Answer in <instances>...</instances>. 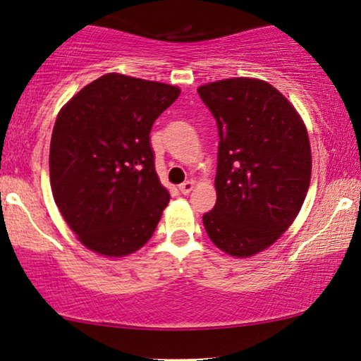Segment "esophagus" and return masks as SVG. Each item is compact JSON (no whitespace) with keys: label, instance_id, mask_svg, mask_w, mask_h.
<instances>
[{"label":"esophagus","instance_id":"34e87169","mask_svg":"<svg viewBox=\"0 0 361 361\" xmlns=\"http://www.w3.org/2000/svg\"><path fill=\"white\" fill-rule=\"evenodd\" d=\"M192 188H195V181L188 180L185 183H181L180 185V191L183 192V195H190V192L192 191Z\"/></svg>","mask_w":361,"mask_h":361}]
</instances>
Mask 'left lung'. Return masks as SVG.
<instances>
[{"instance_id":"obj_1","label":"left lung","mask_w":361,"mask_h":361,"mask_svg":"<svg viewBox=\"0 0 361 361\" xmlns=\"http://www.w3.org/2000/svg\"><path fill=\"white\" fill-rule=\"evenodd\" d=\"M219 130L216 206L202 224L216 247L245 258L293 224L311 181V145L301 116L275 86L227 78L197 88Z\"/></svg>"}]
</instances>
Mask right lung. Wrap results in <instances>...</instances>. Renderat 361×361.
I'll return each mask as SVG.
<instances>
[{"mask_svg":"<svg viewBox=\"0 0 361 361\" xmlns=\"http://www.w3.org/2000/svg\"><path fill=\"white\" fill-rule=\"evenodd\" d=\"M180 88L108 73L60 109L50 140V186L78 240L124 257L154 235L170 192L155 171L150 130Z\"/></svg>","mask_w":361,"mask_h":361,"instance_id":"right-lung-1","label":"right lung"}]
</instances>
